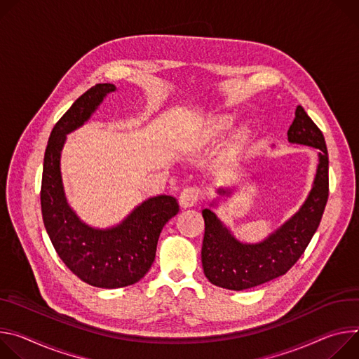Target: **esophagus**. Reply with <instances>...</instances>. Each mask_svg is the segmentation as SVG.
I'll return each instance as SVG.
<instances>
[{
	"label": "esophagus",
	"mask_w": 359,
	"mask_h": 359,
	"mask_svg": "<svg viewBox=\"0 0 359 359\" xmlns=\"http://www.w3.org/2000/svg\"><path fill=\"white\" fill-rule=\"evenodd\" d=\"M200 189H198L196 187H187L182 189L181 195H180V205L182 208H189V207H194L198 200H200Z\"/></svg>",
	"instance_id": "esophagus-1"
}]
</instances>
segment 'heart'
Returning <instances> with one entry per match:
<instances>
[{
  "label": "heart",
  "instance_id": "b5f03b06",
  "mask_svg": "<svg viewBox=\"0 0 359 359\" xmlns=\"http://www.w3.org/2000/svg\"><path fill=\"white\" fill-rule=\"evenodd\" d=\"M232 127V119L226 115H219V116H214L208 121L207 126V135L210 138H218L221 135H224L229 128ZM248 137V130L245 127L238 128L235 131V144L236 145H243L247 141Z\"/></svg>",
  "mask_w": 359,
  "mask_h": 359
}]
</instances>
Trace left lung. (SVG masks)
Masks as SVG:
<instances>
[{"mask_svg": "<svg viewBox=\"0 0 359 359\" xmlns=\"http://www.w3.org/2000/svg\"><path fill=\"white\" fill-rule=\"evenodd\" d=\"M288 141L320 149L316 174L308 196L291 218L255 244L236 240L212 210H203L205 233L201 259L211 284L243 291L284 275L304 254L318 229L328 201V151L321 130L301 105L295 109ZM217 192L228 196L232 189L221 187ZM210 207H218V200H214Z\"/></svg>", "mask_w": 359, "mask_h": 359, "instance_id": "obj_1", "label": "left lung"}]
</instances>
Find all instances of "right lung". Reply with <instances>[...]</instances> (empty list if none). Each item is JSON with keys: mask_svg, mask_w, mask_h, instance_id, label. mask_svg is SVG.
<instances>
[{"mask_svg": "<svg viewBox=\"0 0 359 359\" xmlns=\"http://www.w3.org/2000/svg\"><path fill=\"white\" fill-rule=\"evenodd\" d=\"M114 91V84H97L61 116L47 144L41 182L43 219L58 257L79 280L107 290L141 280L155 259L159 233L180 211L174 196L156 195L137 205L119 224L95 228L69 207L61 175L67 135L83 127Z\"/></svg>", "mask_w": 359, "mask_h": 359, "instance_id": "1", "label": "right lung"}]
</instances>
